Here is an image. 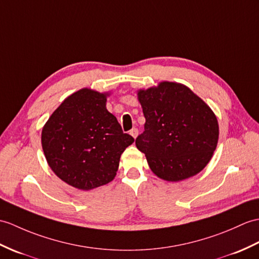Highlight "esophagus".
Masks as SVG:
<instances>
[{
	"label": "esophagus",
	"mask_w": 259,
	"mask_h": 259,
	"mask_svg": "<svg viewBox=\"0 0 259 259\" xmlns=\"http://www.w3.org/2000/svg\"><path fill=\"white\" fill-rule=\"evenodd\" d=\"M130 135H131L132 137H134V138H135V139H136V138H137V136H138V129H137V128H134V129H131V130H130Z\"/></svg>",
	"instance_id": "esophagus-1"
}]
</instances>
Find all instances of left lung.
<instances>
[{"mask_svg":"<svg viewBox=\"0 0 259 259\" xmlns=\"http://www.w3.org/2000/svg\"><path fill=\"white\" fill-rule=\"evenodd\" d=\"M146 123L136 146L158 178L178 182L201 172L219 141V122L205 102L182 83L138 90Z\"/></svg>","mask_w":259,"mask_h":259,"instance_id":"left-lung-1","label":"left lung"}]
</instances>
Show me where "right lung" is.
<instances>
[{
    "label": "right lung",
    "mask_w": 259,
    "mask_h": 259,
    "mask_svg": "<svg viewBox=\"0 0 259 259\" xmlns=\"http://www.w3.org/2000/svg\"><path fill=\"white\" fill-rule=\"evenodd\" d=\"M108 93L82 88L52 113L41 130V147L53 172L82 191L115 179L120 157L135 139L107 110Z\"/></svg>",
    "instance_id": "right-lung-1"
}]
</instances>
